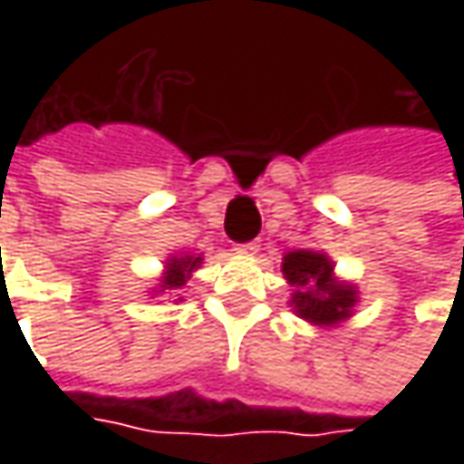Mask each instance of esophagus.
Listing matches in <instances>:
<instances>
[{
    "label": "esophagus",
    "instance_id": "1",
    "mask_svg": "<svg viewBox=\"0 0 464 464\" xmlns=\"http://www.w3.org/2000/svg\"><path fill=\"white\" fill-rule=\"evenodd\" d=\"M258 250V242H242V245H235V253H240V256H256Z\"/></svg>",
    "mask_w": 464,
    "mask_h": 464
}]
</instances>
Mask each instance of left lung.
<instances>
[{"instance_id": "left-lung-1", "label": "left lung", "mask_w": 464, "mask_h": 464, "mask_svg": "<svg viewBox=\"0 0 464 464\" xmlns=\"http://www.w3.org/2000/svg\"><path fill=\"white\" fill-rule=\"evenodd\" d=\"M281 271L295 286L292 307L312 325L333 328L351 317L356 299V286L333 276V260L317 250H292L284 256Z\"/></svg>"}]
</instances>
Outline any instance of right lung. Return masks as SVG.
<instances>
[{"label": "right lung", "mask_w": 464, "mask_h": 464, "mask_svg": "<svg viewBox=\"0 0 464 464\" xmlns=\"http://www.w3.org/2000/svg\"><path fill=\"white\" fill-rule=\"evenodd\" d=\"M201 266V256H172L165 263V274L160 278L157 292H178L186 286L190 274Z\"/></svg>", "instance_id": "1"}]
</instances>
